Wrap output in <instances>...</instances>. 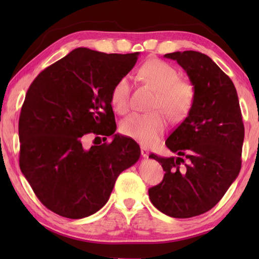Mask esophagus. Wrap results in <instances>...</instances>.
<instances>
[{
  "mask_svg": "<svg viewBox=\"0 0 259 259\" xmlns=\"http://www.w3.org/2000/svg\"><path fill=\"white\" fill-rule=\"evenodd\" d=\"M140 150H141V155H142V157L148 158V156H149V150H148L147 148H146V147H144V146H141V147H140Z\"/></svg>",
  "mask_w": 259,
  "mask_h": 259,
  "instance_id": "esophagus-1",
  "label": "esophagus"
}]
</instances>
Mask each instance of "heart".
I'll use <instances>...</instances> for the list:
<instances>
[{"instance_id": "heart-1", "label": "heart", "mask_w": 259, "mask_h": 259, "mask_svg": "<svg viewBox=\"0 0 259 259\" xmlns=\"http://www.w3.org/2000/svg\"><path fill=\"white\" fill-rule=\"evenodd\" d=\"M142 78L157 91L152 111L149 114L134 113L120 124L121 134L138 141L146 147L156 145L167 129V119L162 112L174 121L185 119L195 103V87L180 79L179 71L169 63L153 59L140 69ZM130 79L122 75L112 87L110 100L117 112L124 114L130 108Z\"/></svg>"}]
</instances>
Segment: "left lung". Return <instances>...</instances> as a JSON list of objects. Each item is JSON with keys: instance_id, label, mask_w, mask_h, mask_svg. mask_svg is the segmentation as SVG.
<instances>
[{"instance_id": "1", "label": "left lung", "mask_w": 259, "mask_h": 259, "mask_svg": "<svg viewBox=\"0 0 259 259\" xmlns=\"http://www.w3.org/2000/svg\"><path fill=\"white\" fill-rule=\"evenodd\" d=\"M164 58L186 71L196 96L188 117L166 140L178 157L149 156L161 164L164 176L148 192L158 210L190 218L216 206L237 178L245 128L233 81L210 58L197 51Z\"/></svg>"}]
</instances>
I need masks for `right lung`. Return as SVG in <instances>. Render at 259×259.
I'll return each mask as SVG.
<instances>
[{"instance_id": "1", "label": "right lung", "mask_w": 259, "mask_h": 259, "mask_svg": "<svg viewBox=\"0 0 259 259\" xmlns=\"http://www.w3.org/2000/svg\"><path fill=\"white\" fill-rule=\"evenodd\" d=\"M138 56L74 49L38 73L26 92L19 119L20 168L38 200L60 216L80 219L100 210L118 176L138 161L139 145L113 135L110 100L112 87ZM87 133L114 139L84 150Z\"/></svg>"}]
</instances>
